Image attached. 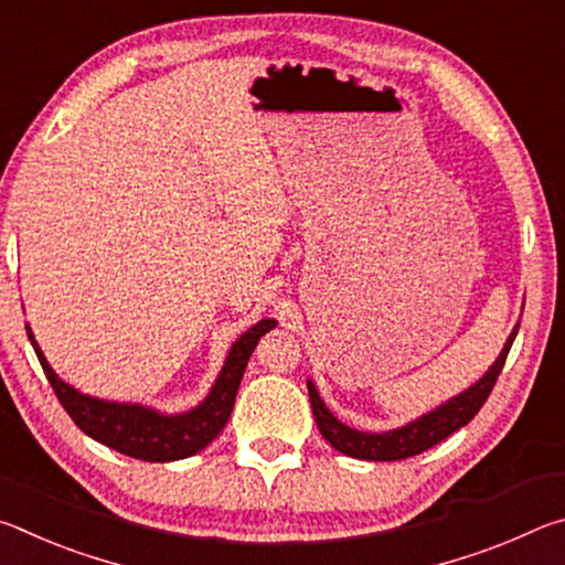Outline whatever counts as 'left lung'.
Instances as JSON below:
<instances>
[{
  "label": "left lung",
  "instance_id": "obj_1",
  "mask_svg": "<svg viewBox=\"0 0 565 565\" xmlns=\"http://www.w3.org/2000/svg\"><path fill=\"white\" fill-rule=\"evenodd\" d=\"M515 333H519V323L511 331V337L505 339L503 351L499 353V359L493 361V366L486 371L483 379H478L471 388L461 391V394L448 398L446 404H441L428 414L418 416L411 424L394 428V431H384V434H369V431H356L331 414L323 404L317 386L311 381H306L309 386V398H311V411L313 418H317V426L321 436L337 448V451L347 454L351 458H361V461H401V458H411L416 454H424L428 448L441 444L444 438L451 436L458 428L466 426L471 420L481 406L486 404V398L495 386V379H499L505 356L513 347Z\"/></svg>",
  "mask_w": 565,
  "mask_h": 565
}]
</instances>
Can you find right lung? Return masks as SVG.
<instances>
[{
	"label": "right lung",
	"instance_id": "1",
	"mask_svg": "<svg viewBox=\"0 0 565 565\" xmlns=\"http://www.w3.org/2000/svg\"><path fill=\"white\" fill-rule=\"evenodd\" d=\"M274 327V319H262L256 327L242 333V339L228 351L209 396L196 408L184 411V414H159L157 408L141 404H117V401L82 394V391L64 384L54 374V369L44 359L40 343L34 341L30 327H26V337L32 341L36 359H40L56 398H60L66 414L72 416L74 424L84 434L124 456L151 463H167L199 454L222 434L228 416H232L234 398L238 384H242L248 356H252L264 333Z\"/></svg>",
	"mask_w": 565,
	"mask_h": 565
}]
</instances>
